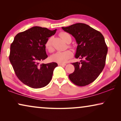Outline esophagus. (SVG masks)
Instances as JSON below:
<instances>
[{
  "label": "esophagus",
  "instance_id": "34e87169",
  "mask_svg": "<svg viewBox=\"0 0 121 121\" xmlns=\"http://www.w3.org/2000/svg\"><path fill=\"white\" fill-rule=\"evenodd\" d=\"M58 65H59V66L66 65V64H64V63H58Z\"/></svg>",
  "mask_w": 121,
  "mask_h": 121
}]
</instances>
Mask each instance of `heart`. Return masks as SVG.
I'll return each instance as SVG.
<instances>
[{
	"instance_id": "obj_1",
	"label": "heart",
	"mask_w": 121,
	"mask_h": 121,
	"mask_svg": "<svg viewBox=\"0 0 121 121\" xmlns=\"http://www.w3.org/2000/svg\"><path fill=\"white\" fill-rule=\"evenodd\" d=\"M59 36L63 39L66 42H68L69 41H72V38L69 34L65 32H61L59 34ZM52 37H49L47 39L45 43L46 48L48 51L49 52H52L53 48L52 44ZM72 53L70 51L66 50L64 51H58L55 53L51 56V59L53 62H56L59 63H64L70 58L72 57Z\"/></svg>"
}]
</instances>
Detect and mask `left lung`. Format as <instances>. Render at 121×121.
<instances>
[{
  "mask_svg": "<svg viewBox=\"0 0 121 121\" xmlns=\"http://www.w3.org/2000/svg\"><path fill=\"white\" fill-rule=\"evenodd\" d=\"M64 31L72 35L78 44L76 58L80 62L73 63L75 70L69 74L73 83L84 86L95 81L105 65L107 45L101 33L86 24L77 23L68 27H62Z\"/></svg>",
  "mask_w": 121,
  "mask_h": 121,
  "instance_id": "left-lung-1",
  "label": "left lung"
}]
</instances>
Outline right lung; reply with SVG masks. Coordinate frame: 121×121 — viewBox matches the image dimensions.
<instances>
[{
    "mask_svg": "<svg viewBox=\"0 0 121 121\" xmlns=\"http://www.w3.org/2000/svg\"><path fill=\"white\" fill-rule=\"evenodd\" d=\"M56 30L35 26L17 34L11 44L10 62L18 79L28 86L41 88L51 82L57 63L40 62L48 57L45 43Z\"/></svg>",
    "mask_w": 121,
    "mask_h": 121,
    "instance_id": "add662e5",
    "label": "right lung"
}]
</instances>
